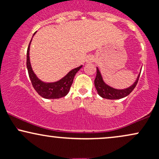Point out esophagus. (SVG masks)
I'll return each mask as SVG.
<instances>
[{
	"label": "esophagus",
	"instance_id": "34e87169",
	"mask_svg": "<svg viewBox=\"0 0 159 159\" xmlns=\"http://www.w3.org/2000/svg\"><path fill=\"white\" fill-rule=\"evenodd\" d=\"M92 60H93V58H92V57H89V59H88V61H89V62H90L91 61H92Z\"/></svg>",
	"mask_w": 159,
	"mask_h": 159
}]
</instances>
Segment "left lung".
<instances>
[{
  "label": "left lung",
  "mask_w": 159,
  "mask_h": 159,
  "mask_svg": "<svg viewBox=\"0 0 159 159\" xmlns=\"http://www.w3.org/2000/svg\"><path fill=\"white\" fill-rule=\"evenodd\" d=\"M140 74L138 75L135 82L132 86H130L126 89H123V90H118V89L113 88V87L107 85V84H105L99 69L98 67H96V76L95 78L94 84L98 92V94L101 97L107 98V99H120V98L125 97L132 92V90H134L137 84H138Z\"/></svg>",
  "instance_id": "8db88e82"
}]
</instances>
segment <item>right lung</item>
I'll return each instance as SVG.
<instances>
[{
	"instance_id": "obj_1",
	"label": "right lung",
	"mask_w": 159,
	"mask_h": 159,
	"mask_svg": "<svg viewBox=\"0 0 159 159\" xmlns=\"http://www.w3.org/2000/svg\"><path fill=\"white\" fill-rule=\"evenodd\" d=\"M35 34L36 32L34 33V34ZM31 40L29 43L27 51V71H28L29 77H30L34 88L35 89V90L39 96L45 98H60L66 96L69 90H70L71 86L72 84L75 75L81 68L82 66H80L77 68L71 70L66 75L59 81L52 82V83L43 82L37 78V76L33 71L31 65H30V56H29L30 53L29 52H30V45Z\"/></svg>"
}]
</instances>
